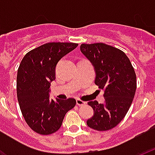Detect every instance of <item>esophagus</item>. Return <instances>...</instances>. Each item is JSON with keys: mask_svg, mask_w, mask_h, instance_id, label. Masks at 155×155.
Returning a JSON list of instances; mask_svg holds the SVG:
<instances>
[{"mask_svg": "<svg viewBox=\"0 0 155 155\" xmlns=\"http://www.w3.org/2000/svg\"><path fill=\"white\" fill-rule=\"evenodd\" d=\"M76 104L79 105V106H82V105L85 104V102L81 101V100H76Z\"/></svg>", "mask_w": 155, "mask_h": 155, "instance_id": "1", "label": "esophagus"}]
</instances>
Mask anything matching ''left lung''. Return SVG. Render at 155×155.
I'll list each match as a JSON object with an SVG mask.
<instances>
[{"mask_svg": "<svg viewBox=\"0 0 155 155\" xmlns=\"http://www.w3.org/2000/svg\"><path fill=\"white\" fill-rule=\"evenodd\" d=\"M81 53L95 72L94 84L104 91V103L90 101L93 116L86 121L91 129L110 130L123 120L134 97L136 74L127 55L115 47L103 44H82Z\"/></svg>", "mask_w": 155, "mask_h": 155, "instance_id": "left-lung-1", "label": "left lung"}]
</instances>
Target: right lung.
Masks as SVG:
<instances>
[{"instance_id": "right-lung-1", "label": "right lung", "mask_w": 155, "mask_h": 155, "mask_svg": "<svg viewBox=\"0 0 155 155\" xmlns=\"http://www.w3.org/2000/svg\"><path fill=\"white\" fill-rule=\"evenodd\" d=\"M77 46L75 43H46L28 52L20 64L16 78L20 108L25 122L40 134L56 132L65 114L75 105L73 98L50 99V92L57 63Z\"/></svg>"}]
</instances>
